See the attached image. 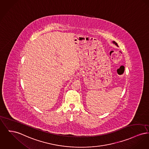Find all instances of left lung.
I'll return each mask as SVG.
<instances>
[{"instance_id": "8db88e82", "label": "left lung", "mask_w": 149, "mask_h": 149, "mask_svg": "<svg viewBox=\"0 0 149 149\" xmlns=\"http://www.w3.org/2000/svg\"><path fill=\"white\" fill-rule=\"evenodd\" d=\"M113 43H114V44H115V45H117V46H118V44H117V43H116V42H114V41H113Z\"/></svg>"}]
</instances>
